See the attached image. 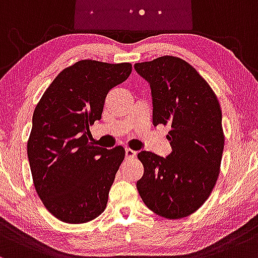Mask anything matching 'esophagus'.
Here are the masks:
<instances>
[{"label": "esophagus", "instance_id": "esophagus-1", "mask_svg": "<svg viewBox=\"0 0 258 258\" xmlns=\"http://www.w3.org/2000/svg\"><path fill=\"white\" fill-rule=\"evenodd\" d=\"M125 157L128 158V160L135 158V157H137V152L133 151V150H130V149H125Z\"/></svg>", "mask_w": 258, "mask_h": 258}]
</instances>
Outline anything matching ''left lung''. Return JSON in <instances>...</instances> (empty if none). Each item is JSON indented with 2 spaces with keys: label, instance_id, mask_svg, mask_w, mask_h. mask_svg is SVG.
<instances>
[{
  "label": "left lung",
  "instance_id": "obj_1",
  "mask_svg": "<svg viewBox=\"0 0 258 258\" xmlns=\"http://www.w3.org/2000/svg\"><path fill=\"white\" fill-rule=\"evenodd\" d=\"M134 68L150 84L153 125L170 126L172 146L167 157L138 153L144 164L138 191L156 215L184 218L205 204L218 179L224 149L221 106L206 80L181 58L158 57Z\"/></svg>",
  "mask_w": 258,
  "mask_h": 258
}]
</instances>
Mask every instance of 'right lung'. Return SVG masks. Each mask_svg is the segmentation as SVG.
Returning <instances> with one entry per match:
<instances>
[{
  "mask_svg": "<svg viewBox=\"0 0 258 258\" xmlns=\"http://www.w3.org/2000/svg\"><path fill=\"white\" fill-rule=\"evenodd\" d=\"M130 73V63L79 60L54 78L35 107L29 164L37 195L59 221L80 224L105 211L125 150L94 146L89 126L101 119L108 91Z\"/></svg>",
  "mask_w": 258,
  "mask_h": 258,
  "instance_id": "right-lung-1",
  "label": "right lung"
}]
</instances>
